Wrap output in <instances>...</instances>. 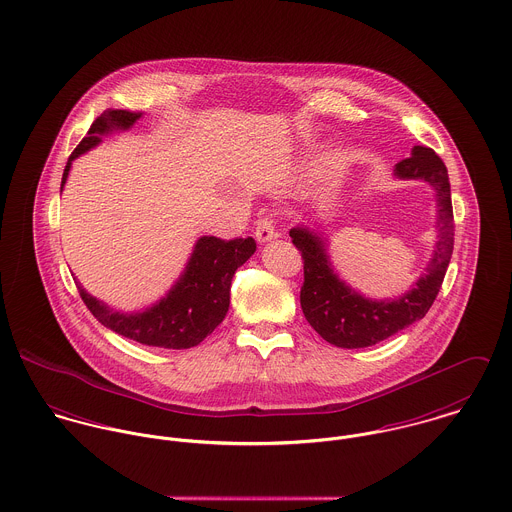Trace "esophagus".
Wrapping results in <instances>:
<instances>
[{
    "label": "esophagus",
    "instance_id": "obj_1",
    "mask_svg": "<svg viewBox=\"0 0 512 512\" xmlns=\"http://www.w3.org/2000/svg\"><path fill=\"white\" fill-rule=\"evenodd\" d=\"M256 240L260 244H266V242H272L274 238H278V230H276V222L272 217H264V219L256 222V232H254Z\"/></svg>",
    "mask_w": 512,
    "mask_h": 512
}]
</instances>
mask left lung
<instances>
[{"instance_id":"1","label":"left lung","mask_w":512,"mask_h":512,"mask_svg":"<svg viewBox=\"0 0 512 512\" xmlns=\"http://www.w3.org/2000/svg\"><path fill=\"white\" fill-rule=\"evenodd\" d=\"M396 179H422L436 191L438 242L434 256L410 292L396 299H370L347 286L331 266L327 242L307 226L290 230L295 248L303 258L301 309L309 325L331 345L361 349L376 345L414 321L422 319L447 272L453 252V209L449 177L438 153L430 147L414 146L412 155L394 165Z\"/></svg>"}]
</instances>
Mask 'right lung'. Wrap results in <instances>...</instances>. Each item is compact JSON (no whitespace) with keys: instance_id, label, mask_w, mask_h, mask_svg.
<instances>
[{"instance_id":"1","label":"right lung","mask_w":512,"mask_h":512,"mask_svg":"<svg viewBox=\"0 0 512 512\" xmlns=\"http://www.w3.org/2000/svg\"><path fill=\"white\" fill-rule=\"evenodd\" d=\"M140 118L142 114L128 110H106L98 116L90 126L88 136L71 153L61 189L67 183L71 165L78 155L98 146L102 136L130 130ZM254 252L256 242L250 236L234 240L201 236L173 288L151 307L136 313L114 311L104 301L86 292L76 278L74 282L90 313L114 333L147 347L191 349L222 323L230 305L232 276Z\"/></svg>"}]
</instances>
